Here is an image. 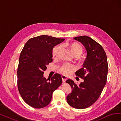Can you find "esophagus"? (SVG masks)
<instances>
[{
    "mask_svg": "<svg viewBox=\"0 0 121 121\" xmlns=\"http://www.w3.org/2000/svg\"><path fill=\"white\" fill-rule=\"evenodd\" d=\"M61 78H62V80H63V83H65V81H66V80H67V78L66 77H65V76H64V75L61 76Z\"/></svg>",
    "mask_w": 121,
    "mask_h": 121,
    "instance_id": "esophagus-1",
    "label": "esophagus"
}]
</instances>
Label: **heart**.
<instances>
[{
	"label": "heart",
	"instance_id": "1",
	"mask_svg": "<svg viewBox=\"0 0 121 121\" xmlns=\"http://www.w3.org/2000/svg\"><path fill=\"white\" fill-rule=\"evenodd\" d=\"M68 46L74 56H79L82 52L83 49L82 47L78 43L75 42L71 43L69 44ZM61 49V46L60 45H58L54 47L52 52V54L53 57H56L58 56ZM74 69V67L71 65L64 64L60 68L59 71L61 74L64 75H69L73 73Z\"/></svg>",
	"mask_w": 121,
	"mask_h": 121
}]
</instances>
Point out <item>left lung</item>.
Segmentation results:
<instances>
[{"mask_svg": "<svg viewBox=\"0 0 121 121\" xmlns=\"http://www.w3.org/2000/svg\"><path fill=\"white\" fill-rule=\"evenodd\" d=\"M74 39L85 47L87 57L83 67L76 72L84 81L77 85L71 79L66 81L72 90L67 96V100L73 108L83 109L93 104L100 96L107 82L108 60L104 48L93 39L87 36Z\"/></svg>", "mask_w": 121, "mask_h": 121, "instance_id": "obj_1", "label": "left lung"}]
</instances>
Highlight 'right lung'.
<instances>
[{
	"label": "right lung",
	"instance_id": "obj_1",
	"mask_svg": "<svg viewBox=\"0 0 121 121\" xmlns=\"http://www.w3.org/2000/svg\"><path fill=\"white\" fill-rule=\"evenodd\" d=\"M64 40L45 35L37 36L29 39L22 51L17 72L18 89L26 103L33 108L48 105L53 91L62 83L60 74L46 79L43 74L52 61L54 47Z\"/></svg>",
	"mask_w": 121,
	"mask_h": 121
}]
</instances>
